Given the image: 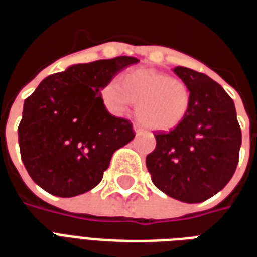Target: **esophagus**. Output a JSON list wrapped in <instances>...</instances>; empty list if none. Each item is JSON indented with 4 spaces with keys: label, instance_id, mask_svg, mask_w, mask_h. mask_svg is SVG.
<instances>
[{
    "label": "esophagus",
    "instance_id": "esophagus-1",
    "mask_svg": "<svg viewBox=\"0 0 257 257\" xmlns=\"http://www.w3.org/2000/svg\"><path fill=\"white\" fill-rule=\"evenodd\" d=\"M134 129L136 134H140V132H143V128H142V125L139 123H134Z\"/></svg>",
    "mask_w": 257,
    "mask_h": 257
}]
</instances>
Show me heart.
<instances>
[{"label":"heart","instance_id":"heart-1","mask_svg":"<svg viewBox=\"0 0 257 257\" xmlns=\"http://www.w3.org/2000/svg\"><path fill=\"white\" fill-rule=\"evenodd\" d=\"M100 99L108 111L121 115L134 103L146 126L171 131L183 122L191 104V92L182 79L153 68H138L125 74L122 82L110 79L100 89Z\"/></svg>","mask_w":257,"mask_h":257}]
</instances>
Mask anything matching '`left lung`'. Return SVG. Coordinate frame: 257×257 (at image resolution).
Returning <instances> with one entry per match:
<instances>
[{
    "label": "left lung",
    "mask_w": 257,
    "mask_h": 257,
    "mask_svg": "<svg viewBox=\"0 0 257 257\" xmlns=\"http://www.w3.org/2000/svg\"><path fill=\"white\" fill-rule=\"evenodd\" d=\"M173 73L189 86L191 104L183 122L156 132L146 167L157 189L187 204L206 201L226 186L237 168L241 128L234 101L216 81L187 67Z\"/></svg>",
    "instance_id": "8db88e82"
}]
</instances>
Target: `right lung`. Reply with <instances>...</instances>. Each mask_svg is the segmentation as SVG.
Wrapping results in <instances>:
<instances>
[{
	"label": "right lung",
	"instance_id": "add662e5",
	"mask_svg": "<svg viewBox=\"0 0 257 257\" xmlns=\"http://www.w3.org/2000/svg\"><path fill=\"white\" fill-rule=\"evenodd\" d=\"M139 62L118 56L49 75L25 100L18 128L22 161L41 189L75 197L100 183L114 151L135 138L132 122L107 111L100 89Z\"/></svg>",
	"mask_w": 257,
	"mask_h": 257
}]
</instances>
